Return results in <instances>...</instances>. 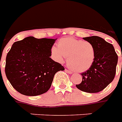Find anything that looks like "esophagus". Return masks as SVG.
<instances>
[{
  "label": "esophagus",
  "mask_w": 122,
  "mask_h": 122,
  "mask_svg": "<svg viewBox=\"0 0 122 122\" xmlns=\"http://www.w3.org/2000/svg\"><path fill=\"white\" fill-rule=\"evenodd\" d=\"M65 71H66V72H67V73H69V74H72V73H73V72H72V71H70V70H65Z\"/></svg>",
  "instance_id": "esophagus-1"
}]
</instances>
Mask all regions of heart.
Returning <instances> with one entry per match:
<instances>
[{"instance_id": "obj_1", "label": "heart", "mask_w": 122, "mask_h": 122, "mask_svg": "<svg viewBox=\"0 0 122 122\" xmlns=\"http://www.w3.org/2000/svg\"><path fill=\"white\" fill-rule=\"evenodd\" d=\"M51 54L59 63L67 57L68 66L78 72L89 70L95 58V47L91 42L71 37L61 39L57 43V47L51 48Z\"/></svg>"}]
</instances>
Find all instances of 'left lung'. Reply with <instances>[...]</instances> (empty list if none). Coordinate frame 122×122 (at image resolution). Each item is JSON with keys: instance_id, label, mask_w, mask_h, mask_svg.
<instances>
[{"instance_id": "obj_1", "label": "left lung", "mask_w": 122, "mask_h": 122, "mask_svg": "<svg viewBox=\"0 0 122 122\" xmlns=\"http://www.w3.org/2000/svg\"><path fill=\"white\" fill-rule=\"evenodd\" d=\"M83 39L94 46L95 58L91 68L81 74L83 80L76 86L83 92L98 93L105 88L114 79L118 56L112 44L102 37L91 36Z\"/></svg>"}]
</instances>
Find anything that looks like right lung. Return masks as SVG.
Here are the masks:
<instances>
[{
	"label": "right lung",
	"instance_id": "right-lung-1",
	"mask_svg": "<svg viewBox=\"0 0 122 122\" xmlns=\"http://www.w3.org/2000/svg\"><path fill=\"white\" fill-rule=\"evenodd\" d=\"M57 39L32 36L15 42L7 54L5 72L13 88L26 96L47 92L54 75L64 68L52 60L51 48Z\"/></svg>",
	"mask_w": 122,
	"mask_h": 122
}]
</instances>
